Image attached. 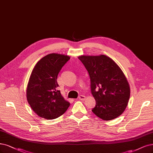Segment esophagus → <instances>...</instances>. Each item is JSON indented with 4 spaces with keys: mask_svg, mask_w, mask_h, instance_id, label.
<instances>
[{
    "mask_svg": "<svg viewBox=\"0 0 153 153\" xmlns=\"http://www.w3.org/2000/svg\"><path fill=\"white\" fill-rule=\"evenodd\" d=\"M85 98L86 97L85 96H83V95H80V96L78 97V99L80 100H85Z\"/></svg>",
    "mask_w": 153,
    "mask_h": 153,
    "instance_id": "34e87169",
    "label": "esophagus"
}]
</instances>
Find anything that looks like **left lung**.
<instances>
[{
  "mask_svg": "<svg viewBox=\"0 0 153 153\" xmlns=\"http://www.w3.org/2000/svg\"><path fill=\"white\" fill-rule=\"evenodd\" d=\"M91 78L96 104L92 111L103 120L118 117L127 108L130 95L127 79L119 66L105 55L80 56Z\"/></svg>",
  "mask_w": 153,
  "mask_h": 153,
  "instance_id": "8db88e82",
  "label": "left lung"
}]
</instances>
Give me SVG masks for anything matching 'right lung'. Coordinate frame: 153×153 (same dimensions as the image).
<instances>
[{
    "label": "right lung",
    "instance_id": "1",
    "mask_svg": "<svg viewBox=\"0 0 153 153\" xmlns=\"http://www.w3.org/2000/svg\"><path fill=\"white\" fill-rule=\"evenodd\" d=\"M70 59L66 55L49 54L39 61L33 69L26 88V98L39 117L46 120L55 119L69 108L70 102L57 90V78Z\"/></svg>",
    "mask_w": 153,
    "mask_h": 153
}]
</instances>
